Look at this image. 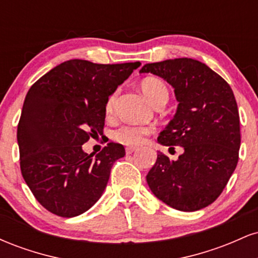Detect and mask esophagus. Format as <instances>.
I'll list each match as a JSON object with an SVG mask.
<instances>
[{
	"label": "esophagus",
	"mask_w": 258,
	"mask_h": 258,
	"mask_svg": "<svg viewBox=\"0 0 258 258\" xmlns=\"http://www.w3.org/2000/svg\"><path fill=\"white\" fill-rule=\"evenodd\" d=\"M138 147H126V154H132L137 152Z\"/></svg>",
	"instance_id": "1"
}]
</instances>
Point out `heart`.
<instances>
[{
  "instance_id": "obj_1",
  "label": "heart",
  "mask_w": 258,
  "mask_h": 258,
  "mask_svg": "<svg viewBox=\"0 0 258 258\" xmlns=\"http://www.w3.org/2000/svg\"><path fill=\"white\" fill-rule=\"evenodd\" d=\"M141 90L146 98L152 104H155L160 99L168 98V90L166 85L158 78H146L142 80ZM115 102H116V93H112L108 97L105 103L106 115H111L114 111ZM153 132V127L149 126H136V125H123L114 132V138L116 141L125 144L137 146L146 139L148 135Z\"/></svg>"
}]
</instances>
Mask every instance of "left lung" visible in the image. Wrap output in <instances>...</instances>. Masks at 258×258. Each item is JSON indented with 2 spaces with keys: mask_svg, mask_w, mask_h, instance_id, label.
<instances>
[{
  "mask_svg": "<svg viewBox=\"0 0 258 258\" xmlns=\"http://www.w3.org/2000/svg\"><path fill=\"white\" fill-rule=\"evenodd\" d=\"M139 73L160 76L174 88L178 108L158 141L184 149L176 161L159 152L147 174L148 185L179 211L204 209L220 197L238 165L240 119L232 88L190 58L146 64Z\"/></svg>",
  "mask_w": 258,
  "mask_h": 258,
  "instance_id": "1",
  "label": "left lung"
}]
</instances>
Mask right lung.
<instances>
[{
    "label": "right lung",
    "mask_w": 258,
    "mask_h": 258,
    "mask_svg": "<svg viewBox=\"0 0 258 258\" xmlns=\"http://www.w3.org/2000/svg\"><path fill=\"white\" fill-rule=\"evenodd\" d=\"M139 65L72 59L29 90L17 131L20 170L36 200L52 214L75 217L102 197L125 148L111 142L93 156L82 144L103 135L106 99Z\"/></svg>",
    "instance_id": "obj_1"
}]
</instances>
